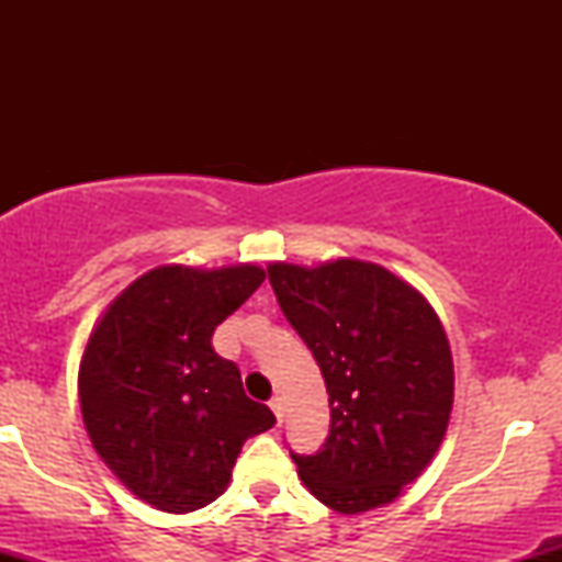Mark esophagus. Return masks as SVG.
I'll return each mask as SVG.
<instances>
[{"label": "esophagus", "mask_w": 562, "mask_h": 562, "mask_svg": "<svg viewBox=\"0 0 562 562\" xmlns=\"http://www.w3.org/2000/svg\"><path fill=\"white\" fill-rule=\"evenodd\" d=\"M269 406H272L277 423H282V417H285V402H282V396H274L272 402H269Z\"/></svg>", "instance_id": "obj_1"}]
</instances>
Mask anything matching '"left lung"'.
Listing matches in <instances>:
<instances>
[{
    "instance_id": "1",
    "label": "left lung",
    "mask_w": 562,
    "mask_h": 562,
    "mask_svg": "<svg viewBox=\"0 0 562 562\" xmlns=\"http://www.w3.org/2000/svg\"><path fill=\"white\" fill-rule=\"evenodd\" d=\"M267 272L330 393L327 441L317 454H290L303 486L344 515L389 505L447 434L454 364L441 319L415 288L370 261H280Z\"/></svg>"
}]
</instances>
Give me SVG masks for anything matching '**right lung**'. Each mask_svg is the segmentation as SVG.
<instances>
[{
  "label": "right lung",
  "mask_w": 562,
  "mask_h": 562,
  "mask_svg": "<svg viewBox=\"0 0 562 562\" xmlns=\"http://www.w3.org/2000/svg\"><path fill=\"white\" fill-rule=\"evenodd\" d=\"M263 277L254 263L150 269L89 335L79 364L87 434L128 492L156 509L211 505L243 443L274 425L267 404L245 396L237 364L211 346Z\"/></svg>",
  "instance_id": "add662e5"
}]
</instances>
